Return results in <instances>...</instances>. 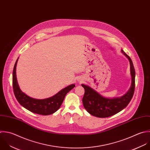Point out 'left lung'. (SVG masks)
Instances as JSON below:
<instances>
[{
	"label": "left lung",
	"mask_w": 150,
	"mask_h": 150,
	"mask_svg": "<svg viewBox=\"0 0 150 150\" xmlns=\"http://www.w3.org/2000/svg\"><path fill=\"white\" fill-rule=\"evenodd\" d=\"M122 53L129 59L130 64V72L132 78V86L128 92L124 96L114 99H108L102 96L91 87L82 85L85 89L82 102L85 109L91 115L98 117H108L125 109L131 101L135 89V69L130 57L123 50Z\"/></svg>",
	"instance_id": "1"
}]
</instances>
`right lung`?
<instances>
[{"instance_id": "add662e5", "label": "right lung", "mask_w": 150, "mask_h": 150, "mask_svg": "<svg viewBox=\"0 0 150 150\" xmlns=\"http://www.w3.org/2000/svg\"><path fill=\"white\" fill-rule=\"evenodd\" d=\"M17 60L13 71V88L14 96L18 103L28 110L41 115H49L55 112L61 106L65 95L75 85L72 84L62 89L55 95L45 99H36L29 97L21 92L17 83L16 69Z\"/></svg>"}]
</instances>
